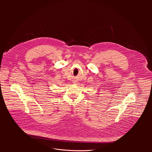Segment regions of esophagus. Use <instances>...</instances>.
I'll list each match as a JSON object with an SVG mask.
<instances>
[{
    "mask_svg": "<svg viewBox=\"0 0 152 152\" xmlns=\"http://www.w3.org/2000/svg\"><path fill=\"white\" fill-rule=\"evenodd\" d=\"M73 82L75 83V80H73Z\"/></svg>",
    "mask_w": 152,
    "mask_h": 152,
    "instance_id": "1",
    "label": "esophagus"
}]
</instances>
